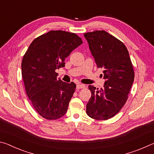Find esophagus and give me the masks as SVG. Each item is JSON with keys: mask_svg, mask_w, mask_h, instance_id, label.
Returning a JSON list of instances; mask_svg holds the SVG:
<instances>
[{"mask_svg": "<svg viewBox=\"0 0 154 154\" xmlns=\"http://www.w3.org/2000/svg\"><path fill=\"white\" fill-rule=\"evenodd\" d=\"M85 87V85L81 84V83H78L77 85V89H82V88H84Z\"/></svg>", "mask_w": 154, "mask_h": 154, "instance_id": "1", "label": "esophagus"}]
</instances>
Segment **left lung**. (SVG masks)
<instances>
[{
	"label": "left lung",
	"mask_w": 154,
	"mask_h": 154,
	"mask_svg": "<svg viewBox=\"0 0 154 154\" xmlns=\"http://www.w3.org/2000/svg\"><path fill=\"white\" fill-rule=\"evenodd\" d=\"M98 68L104 69L105 85L100 90L89 85L91 97L86 113L96 120H106L121 110L134 79L128 51L124 44L105 30L84 34Z\"/></svg>",
	"instance_id": "8db88e82"
}]
</instances>
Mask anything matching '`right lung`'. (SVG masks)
<instances>
[{"instance_id": "right-lung-1", "label": "right lung", "mask_w": 154, "mask_h": 154, "mask_svg": "<svg viewBox=\"0 0 154 154\" xmlns=\"http://www.w3.org/2000/svg\"><path fill=\"white\" fill-rule=\"evenodd\" d=\"M79 36L63 30H51L33 40L22 62V75L28 98L36 111L48 120L62 118L76 85L57 79L56 69L82 44Z\"/></svg>"}]
</instances>
